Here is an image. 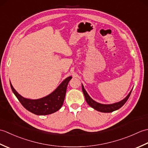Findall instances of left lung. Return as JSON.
<instances>
[{
  "label": "left lung",
  "mask_w": 148,
  "mask_h": 148,
  "mask_svg": "<svg viewBox=\"0 0 148 148\" xmlns=\"http://www.w3.org/2000/svg\"><path fill=\"white\" fill-rule=\"evenodd\" d=\"M82 90H83L84 97H85L86 101L88 103V104L90 107H92V108H93L94 109H95L99 112H111L116 111V110L119 109V108H121V107L123 106L125 103H126L127 100L128 99V98H129L132 91V89L131 90L130 93H128V95L125 97L124 99H123L122 100H121V101H119L118 102L111 103V104H103V103H99L95 101L94 100H93L86 92V91L85 90V89H84L83 84H82Z\"/></svg>",
  "instance_id": "8db88e82"
}]
</instances>
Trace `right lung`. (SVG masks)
<instances>
[{"mask_svg": "<svg viewBox=\"0 0 148 148\" xmlns=\"http://www.w3.org/2000/svg\"><path fill=\"white\" fill-rule=\"evenodd\" d=\"M72 77V76L67 77L52 93L39 99L25 98L15 90L11 82L10 85L12 92L27 110L36 115H47L56 112L62 108L68 83Z\"/></svg>", "mask_w": 148, "mask_h": 148, "instance_id": "1", "label": "right lung"}]
</instances>
